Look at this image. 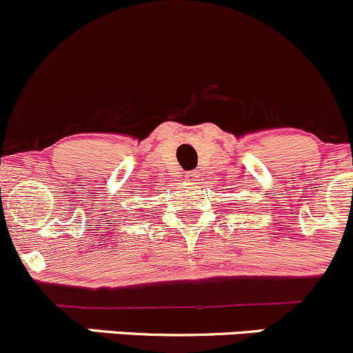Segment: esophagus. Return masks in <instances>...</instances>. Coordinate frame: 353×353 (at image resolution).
Wrapping results in <instances>:
<instances>
[{
    "instance_id": "1",
    "label": "esophagus",
    "mask_w": 353,
    "mask_h": 353,
    "mask_svg": "<svg viewBox=\"0 0 353 353\" xmlns=\"http://www.w3.org/2000/svg\"><path fill=\"white\" fill-rule=\"evenodd\" d=\"M184 177H186V181L190 184H196L198 181H200V179H198V177H200V176H198L196 172H186V176H184Z\"/></svg>"
}]
</instances>
